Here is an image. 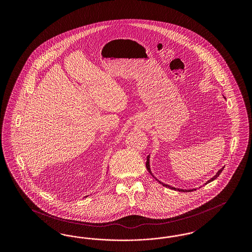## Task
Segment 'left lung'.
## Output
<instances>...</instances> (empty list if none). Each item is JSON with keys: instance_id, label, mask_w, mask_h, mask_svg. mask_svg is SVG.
Segmentation results:
<instances>
[{"instance_id": "obj_1", "label": "left lung", "mask_w": 252, "mask_h": 252, "mask_svg": "<svg viewBox=\"0 0 252 252\" xmlns=\"http://www.w3.org/2000/svg\"><path fill=\"white\" fill-rule=\"evenodd\" d=\"M146 168H147V170L149 171V173L152 175V173H151V170H150V166H149V156L147 157V160H146ZM223 171V168H221L217 173H216V176L214 177V178H212L211 180H209L207 183H209V182H211V181H213V180H216V178L221 174V172ZM159 183H161L160 181H159ZM206 183V184H207ZM163 186H165V187H167V188H170V189H174V190H178V191H181V192H191V191H194L195 189H193V190H180V189H176V188H174V187H171V186H169V185H167V184H164V183H161Z\"/></svg>"}]
</instances>
